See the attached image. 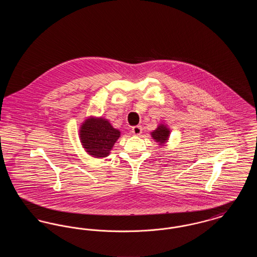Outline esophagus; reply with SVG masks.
I'll return each mask as SVG.
<instances>
[{
    "instance_id": "esophagus-1",
    "label": "esophagus",
    "mask_w": 257,
    "mask_h": 257,
    "mask_svg": "<svg viewBox=\"0 0 257 257\" xmlns=\"http://www.w3.org/2000/svg\"><path fill=\"white\" fill-rule=\"evenodd\" d=\"M142 131H143L142 126L138 125V126H134V127L132 128V131H131V132H132L135 136H139V135L142 134Z\"/></svg>"
}]
</instances>
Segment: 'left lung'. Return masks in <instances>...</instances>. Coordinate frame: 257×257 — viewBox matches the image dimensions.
Instances as JSON below:
<instances>
[{"label":"left lung","mask_w":257,"mask_h":257,"mask_svg":"<svg viewBox=\"0 0 257 257\" xmlns=\"http://www.w3.org/2000/svg\"><path fill=\"white\" fill-rule=\"evenodd\" d=\"M151 137L152 139L158 143V146L160 147H163L165 146L168 141H169V138H170V134H171V130L170 128H168V126L164 123H161L158 125V127L152 131L151 133Z\"/></svg>","instance_id":"left-lung-1"}]
</instances>
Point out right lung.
<instances>
[{
	"mask_svg": "<svg viewBox=\"0 0 257 257\" xmlns=\"http://www.w3.org/2000/svg\"><path fill=\"white\" fill-rule=\"evenodd\" d=\"M119 137L120 131L113 128L109 120L103 117H87L79 130L82 147L88 155L94 158L109 156Z\"/></svg>",
	"mask_w": 257,
	"mask_h": 257,
	"instance_id": "right-lung-1",
	"label": "right lung"
}]
</instances>
